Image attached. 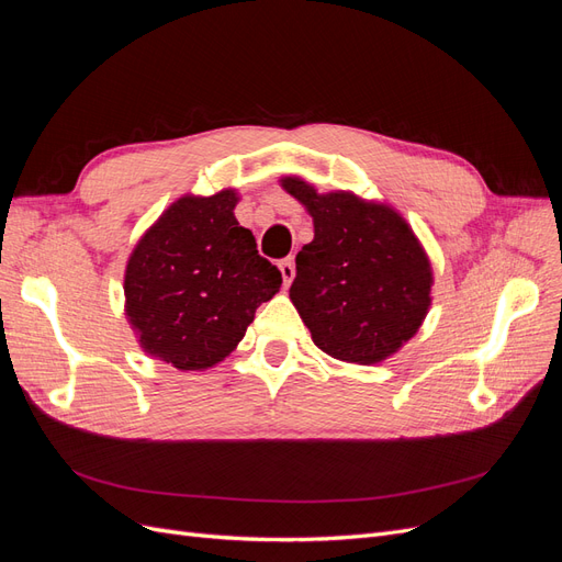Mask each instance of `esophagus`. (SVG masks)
Instances as JSON below:
<instances>
[{"label":"esophagus","instance_id":"esophagus-1","mask_svg":"<svg viewBox=\"0 0 562 562\" xmlns=\"http://www.w3.org/2000/svg\"><path fill=\"white\" fill-rule=\"evenodd\" d=\"M279 269H281V277H283V283H285V285L295 279V260H293V258L281 260V262H279Z\"/></svg>","mask_w":562,"mask_h":562}]
</instances>
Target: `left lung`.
I'll return each instance as SVG.
<instances>
[{
	"mask_svg": "<svg viewBox=\"0 0 562 562\" xmlns=\"http://www.w3.org/2000/svg\"><path fill=\"white\" fill-rule=\"evenodd\" d=\"M283 190L314 220L295 258L291 300L314 345L347 363H382L431 307L434 271L413 227L386 203L351 192L318 194L288 176Z\"/></svg>",
	"mask_w": 562,
	"mask_h": 562,
	"instance_id": "8db88e82",
	"label": "left lung"
}]
</instances>
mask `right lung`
<instances>
[{"mask_svg": "<svg viewBox=\"0 0 562 562\" xmlns=\"http://www.w3.org/2000/svg\"><path fill=\"white\" fill-rule=\"evenodd\" d=\"M239 194H184L135 244L126 274V318L151 359L209 370L241 342L255 310L281 288L234 217Z\"/></svg>", "mask_w": 562, "mask_h": 562, "instance_id": "1", "label": "right lung"}]
</instances>
